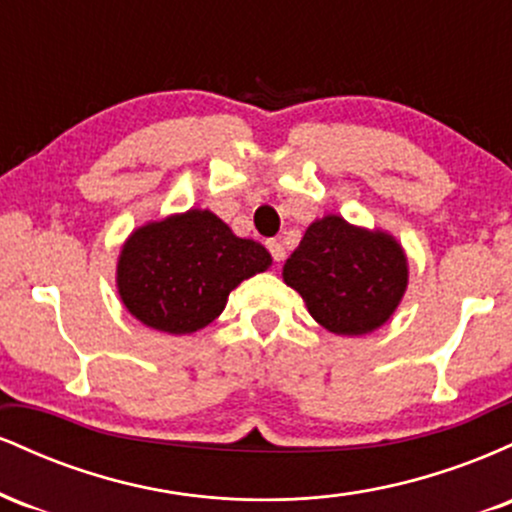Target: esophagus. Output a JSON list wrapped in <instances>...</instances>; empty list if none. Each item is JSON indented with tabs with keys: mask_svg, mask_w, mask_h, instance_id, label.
<instances>
[{
	"mask_svg": "<svg viewBox=\"0 0 512 512\" xmlns=\"http://www.w3.org/2000/svg\"><path fill=\"white\" fill-rule=\"evenodd\" d=\"M267 248H269V252H272L274 262H281L286 257V248H284V243H281V240H269Z\"/></svg>",
	"mask_w": 512,
	"mask_h": 512,
	"instance_id": "1",
	"label": "esophagus"
}]
</instances>
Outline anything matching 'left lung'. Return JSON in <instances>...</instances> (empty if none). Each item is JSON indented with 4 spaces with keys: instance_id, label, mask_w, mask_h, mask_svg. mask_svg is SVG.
Returning <instances> with one entry per match:
<instances>
[{
    "instance_id": "1",
    "label": "left lung",
    "mask_w": 512,
    "mask_h": 512,
    "mask_svg": "<svg viewBox=\"0 0 512 512\" xmlns=\"http://www.w3.org/2000/svg\"><path fill=\"white\" fill-rule=\"evenodd\" d=\"M284 281L301 293L325 330L361 337L390 320L409 284V262L390 233L322 216L284 264Z\"/></svg>"
}]
</instances>
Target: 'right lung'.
I'll return each instance as SVG.
<instances>
[{"instance_id": "1", "label": "right lung", "mask_w": 512, "mask_h": 512, "mask_svg": "<svg viewBox=\"0 0 512 512\" xmlns=\"http://www.w3.org/2000/svg\"><path fill=\"white\" fill-rule=\"evenodd\" d=\"M272 264L267 248L238 238L209 209L137 228L117 260V293L151 330L192 334L214 322L240 281Z\"/></svg>"}]
</instances>
